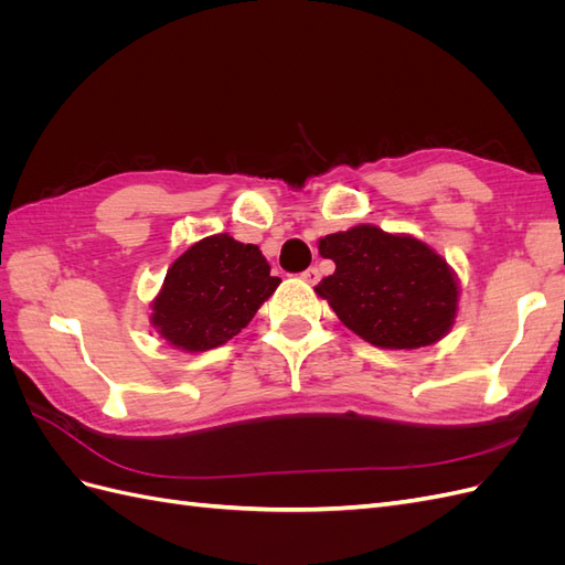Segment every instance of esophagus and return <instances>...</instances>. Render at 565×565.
<instances>
[{
    "label": "esophagus",
    "mask_w": 565,
    "mask_h": 565,
    "mask_svg": "<svg viewBox=\"0 0 565 565\" xmlns=\"http://www.w3.org/2000/svg\"><path fill=\"white\" fill-rule=\"evenodd\" d=\"M301 278L309 282V285H316L318 280H320V270L316 268V266H311V268H306L303 273H301Z\"/></svg>",
    "instance_id": "esophagus-1"
}]
</instances>
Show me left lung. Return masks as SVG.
<instances>
[{
	"label": "left lung",
	"mask_w": 565,
	"mask_h": 565,
	"mask_svg": "<svg viewBox=\"0 0 565 565\" xmlns=\"http://www.w3.org/2000/svg\"><path fill=\"white\" fill-rule=\"evenodd\" d=\"M334 262L316 295L351 332L380 349H422L446 337L459 309L455 270L426 243L361 224L320 237Z\"/></svg>",
	"instance_id": "obj_1"
}]
</instances>
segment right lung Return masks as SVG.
<instances>
[{"instance_id":"right-lung-1","label":"right lung","mask_w":565,"mask_h":565,"mask_svg":"<svg viewBox=\"0 0 565 565\" xmlns=\"http://www.w3.org/2000/svg\"><path fill=\"white\" fill-rule=\"evenodd\" d=\"M278 285L256 245L228 233L202 237L169 266L150 303V324L169 347L210 351L247 328Z\"/></svg>"}]
</instances>
